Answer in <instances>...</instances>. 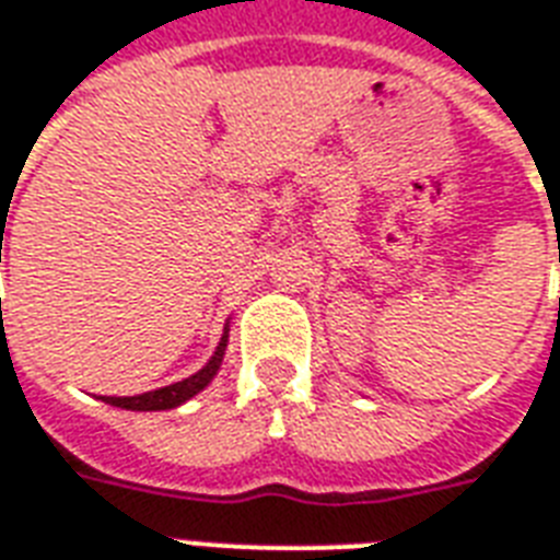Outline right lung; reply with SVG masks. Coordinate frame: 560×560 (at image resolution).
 <instances>
[{
	"label": "right lung",
	"instance_id": "1",
	"mask_svg": "<svg viewBox=\"0 0 560 560\" xmlns=\"http://www.w3.org/2000/svg\"><path fill=\"white\" fill-rule=\"evenodd\" d=\"M229 346V323L223 325V334H220V342L214 354L209 358V363L200 369V372H194L191 377L186 381L171 383V386H162V389L153 392H142V395H130V398H113V395H104V404L109 407H121V409H133V412H160V409H174L179 404H186L191 400L194 395H200L211 381H214V374H218L220 363H223V354H226Z\"/></svg>",
	"mask_w": 560,
	"mask_h": 560
}]
</instances>
